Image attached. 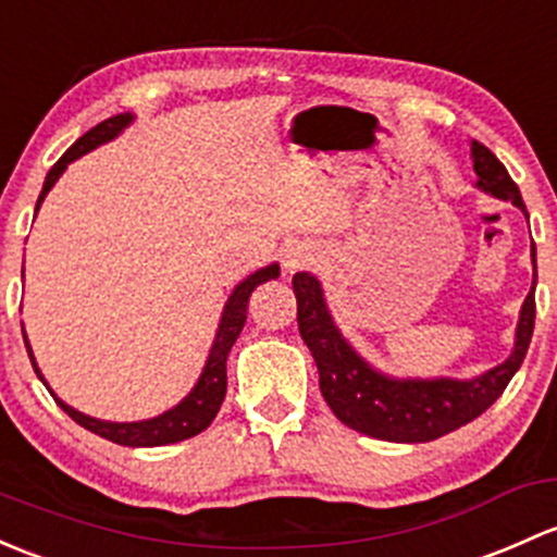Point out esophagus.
Listing matches in <instances>:
<instances>
[{
	"mask_svg": "<svg viewBox=\"0 0 557 557\" xmlns=\"http://www.w3.org/2000/svg\"><path fill=\"white\" fill-rule=\"evenodd\" d=\"M318 245L312 243H294L283 256V267L288 274L301 272V269H309L314 261H318Z\"/></svg>",
	"mask_w": 557,
	"mask_h": 557,
	"instance_id": "esophagus-1",
	"label": "esophagus"
}]
</instances>
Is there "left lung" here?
<instances>
[{
  "label": "left lung",
  "mask_w": 557,
  "mask_h": 557,
  "mask_svg": "<svg viewBox=\"0 0 557 557\" xmlns=\"http://www.w3.org/2000/svg\"><path fill=\"white\" fill-rule=\"evenodd\" d=\"M470 157L478 175V189L496 200L512 202L525 213L523 197L510 173L480 140L470 144ZM531 263H534V285L520 307L510 357L472 379H400L379 371L357 352L336 325L320 280L309 272L294 274L298 331L318 362L320 392L336 419L352 426L355 432L389 443H430L478 419L485 408L499 400L529 352L536 318L534 243H531Z\"/></svg>",
  "instance_id": "left-lung-1"
}]
</instances>
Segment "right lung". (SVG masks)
<instances>
[{
	"mask_svg": "<svg viewBox=\"0 0 557 557\" xmlns=\"http://www.w3.org/2000/svg\"><path fill=\"white\" fill-rule=\"evenodd\" d=\"M133 122H136V114H131V111H125V114H114L109 116V120L98 122V125L90 127L85 136L74 140V144L69 146L66 154H63L61 160L50 168V173H47L42 191H39L37 210L39 205L45 202L47 191L55 186V181L61 178L63 171H66L74 160H79V157L87 154V151L98 149V146L109 144V140H114L122 131H125V127H131ZM277 277H280V263H269V267L256 269V272L248 274L243 283L234 285V290L224 304V312H221L219 327H215V338L213 344H210V352L202 366L200 379H197L195 386H191L189 395H186L184 400L175 403V406L168 408V411H162L160 417L140 419V421H107V419L87 417V413H82L77 408L69 406V403H63L61 397L50 389V384L45 382L42 371H39L37 366V357L32 352V344H28L26 331H23V342H26V352L32 357L34 373L39 376V382L50 389V395L55 397L58 406L77 421L79 426L107 437L111 443H120V446H131V448L171 446V443H181L186 441V437L200 435L205 426L215 419V413H219L221 403H224V395H226V357H230L234 342H237L239 331H243L245 320H248L250 294H253L261 283H269V280H277Z\"/></svg>",
	"mask_w": 557,
	"mask_h": 557,
	"instance_id": "obj_1",
	"label": "right lung"
}]
</instances>
